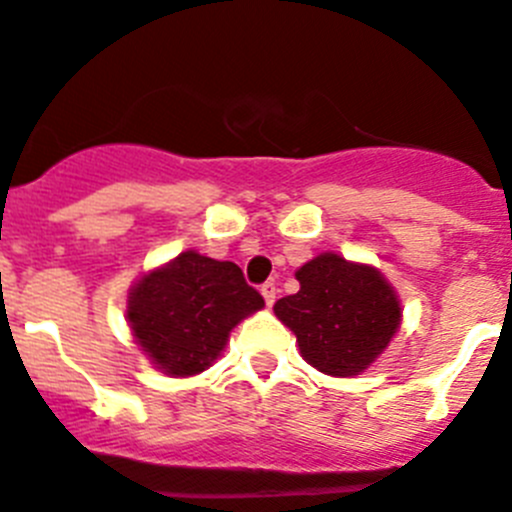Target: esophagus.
<instances>
[{"label":"esophagus","instance_id":"obj_1","mask_svg":"<svg viewBox=\"0 0 512 512\" xmlns=\"http://www.w3.org/2000/svg\"><path fill=\"white\" fill-rule=\"evenodd\" d=\"M260 292H262V297H265V304L272 306L274 299H277V287H274V282H265V284H262Z\"/></svg>","mask_w":512,"mask_h":512}]
</instances>
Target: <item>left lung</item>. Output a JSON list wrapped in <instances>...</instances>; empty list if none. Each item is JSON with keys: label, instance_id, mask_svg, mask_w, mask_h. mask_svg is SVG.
I'll list each match as a JSON object with an SVG mask.
<instances>
[{"label": "left lung", "instance_id": "8db88e82", "mask_svg": "<svg viewBox=\"0 0 512 512\" xmlns=\"http://www.w3.org/2000/svg\"><path fill=\"white\" fill-rule=\"evenodd\" d=\"M299 292L274 314L294 331L304 360L326 375H358L385 351L400 326V301L373 267L319 255L297 272Z\"/></svg>", "mask_w": 512, "mask_h": 512}]
</instances>
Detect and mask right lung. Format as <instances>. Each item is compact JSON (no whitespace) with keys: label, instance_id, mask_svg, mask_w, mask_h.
I'll list each match as a JSON object with an SVG mask.
<instances>
[{"label":"right lung","instance_id":"1","mask_svg":"<svg viewBox=\"0 0 512 512\" xmlns=\"http://www.w3.org/2000/svg\"><path fill=\"white\" fill-rule=\"evenodd\" d=\"M265 299L235 262L184 252L139 279L129 297V326L142 351L169 375H196L225 348L230 328Z\"/></svg>","mask_w":512,"mask_h":512}]
</instances>
